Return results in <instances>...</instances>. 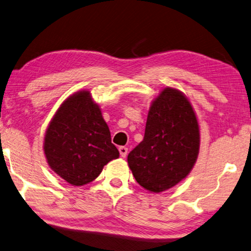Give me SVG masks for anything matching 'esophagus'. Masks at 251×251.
I'll use <instances>...</instances> for the list:
<instances>
[{
    "label": "esophagus",
    "instance_id": "1",
    "mask_svg": "<svg viewBox=\"0 0 251 251\" xmlns=\"http://www.w3.org/2000/svg\"><path fill=\"white\" fill-rule=\"evenodd\" d=\"M119 151H120V155H121V157H123V158H126V153H128V148L126 147H120L119 148Z\"/></svg>",
    "mask_w": 251,
    "mask_h": 251
}]
</instances>
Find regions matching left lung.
I'll return each instance as SVG.
<instances>
[{"instance_id": "8db88e82", "label": "left lung", "mask_w": 251, "mask_h": 251, "mask_svg": "<svg viewBox=\"0 0 251 251\" xmlns=\"http://www.w3.org/2000/svg\"><path fill=\"white\" fill-rule=\"evenodd\" d=\"M199 151L200 126L190 100L177 88H163L149 107L144 140L128 155L134 178L150 193L167 191L186 178Z\"/></svg>"}]
</instances>
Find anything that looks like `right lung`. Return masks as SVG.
Masks as SVG:
<instances>
[{"instance_id": "1", "label": "right lung", "mask_w": 251, "mask_h": 251, "mask_svg": "<svg viewBox=\"0 0 251 251\" xmlns=\"http://www.w3.org/2000/svg\"><path fill=\"white\" fill-rule=\"evenodd\" d=\"M49 167L73 186H83L120 156L101 107L83 90L69 95L50 120L44 138Z\"/></svg>"}]
</instances>
